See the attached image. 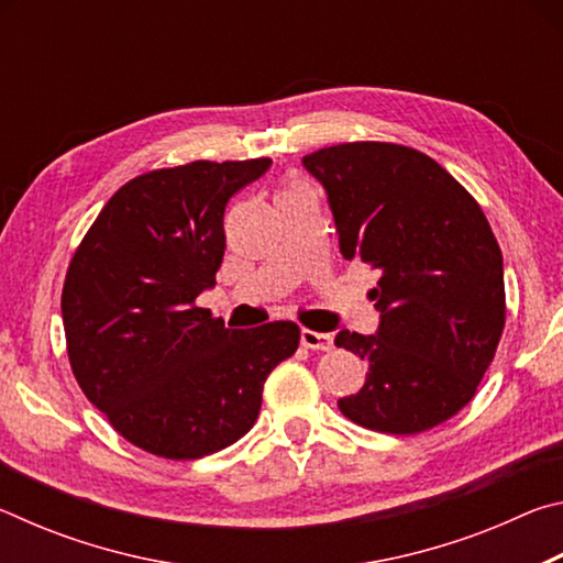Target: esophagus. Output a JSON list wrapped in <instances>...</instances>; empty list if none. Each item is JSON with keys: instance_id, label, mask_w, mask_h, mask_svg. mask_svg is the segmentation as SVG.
<instances>
[{"instance_id": "obj_1", "label": "esophagus", "mask_w": 563, "mask_h": 563, "mask_svg": "<svg viewBox=\"0 0 563 563\" xmlns=\"http://www.w3.org/2000/svg\"><path fill=\"white\" fill-rule=\"evenodd\" d=\"M300 342H302V347H308V350H322V352L332 350V335H328V332L302 330Z\"/></svg>"}]
</instances>
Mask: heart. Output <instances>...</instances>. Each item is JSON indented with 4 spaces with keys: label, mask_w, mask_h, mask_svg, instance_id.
<instances>
[{
    "label": "heart",
    "mask_w": 563,
    "mask_h": 563,
    "mask_svg": "<svg viewBox=\"0 0 563 563\" xmlns=\"http://www.w3.org/2000/svg\"><path fill=\"white\" fill-rule=\"evenodd\" d=\"M298 188H302V186H300V184H290L285 190H298ZM285 190H283V194H285Z\"/></svg>",
    "instance_id": "obj_1"
}]
</instances>
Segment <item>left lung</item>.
Masks as SVG:
<instances>
[{
    "label": "left lung",
    "mask_w": 563,
    "mask_h": 563,
    "mask_svg": "<svg viewBox=\"0 0 563 563\" xmlns=\"http://www.w3.org/2000/svg\"><path fill=\"white\" fill-rule=\"evenodd\" d=\"M328 194L340 253L379 271L375 335L335 345L369 373L340 412L367 430H432L472 402L497 352L504 261L479 203L437 164L397 144H340L302 156Z\"/></svg>",
    "instance_id": "obj_1"
}]
</instances>
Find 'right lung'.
<instances>
[{"mask_svg":"<svg viewBox=\"0 0 563 563\" xmlns=\"http://www.w3.org/2000/svg\"><path fill=\"white\" fill-rule=\"evenodd\" d=\"M271 158L194 161L129 180L69 263L62 292L74 377L121 437L198 460L258 419L273 367L298 350L290 320L231 330L196 298L223 263L231 196Z\"/></svg>","mask_w":563,"mask_h":563,"instance_id":"obj_1","label":"right lung"}]
</instances>
